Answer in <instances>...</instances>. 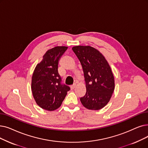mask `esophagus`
<instances>
[{
    "label": "esophagus",
    "mask_w": 148,
    "mask_h": 148,
    "mask_svg": "<svg viewBox=\"0 0 148 148\" xmlns=\"http://www.w3.org/2000/svg\"><path fill=\"white\" fill-rule=\"evenodd\" d=\"M75 87H76V84H74V85H73V86H71V89H74Z\"/></svg>",
    "instance_id": "obj_1"
}]
</instances>
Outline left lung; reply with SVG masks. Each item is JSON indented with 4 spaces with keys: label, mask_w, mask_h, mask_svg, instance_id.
<instances>
[{
    "label": "left lung",
    "mask_w": 148,
    "mask_h": 148,
    "mask_svg": "<svg viewBox=\"0 0 148 148\" xmlns=\"http://www.w3.org/2000/svg\"><path fill=\"white\" fill-rule=\"evenodd\" d=\"M72 49L80 60L84 73L86 92L80 98L83 106L99 110L110 101L115 88L111 68L100 51L90 46H75Z\"/></svg>",
    "instance_id": "obj_1"
}]
</instances>
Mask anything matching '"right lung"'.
Returning <instances> with one entry per match:
<instances>
[{"label": "right lung", "instance_id": "obj_1", "mask_svg": "<svg viewBox=\"0 0 148 148\" xmlns=\"http://www.w3.org/2000/svg\"><path fill=\"white\" fill-rule=\"evenodd\" d=\"M67 47H55L48 49L42 61L36 65L31 80V90L37 104L45 110L53 111L59 108L69 87L61 84L58 63Z\"/></svg>", "mask_w": 148, "mask_h": 148}]
</instances>
